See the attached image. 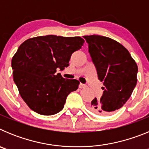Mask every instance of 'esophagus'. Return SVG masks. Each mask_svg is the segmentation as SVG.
<instances>
[{
	"instance_id": "1",
	"label": "esophagus",
	"mask_w": 149,
	"mask_h": 149,
	"mask_svg": "<svg viewBox=\"0 0 149 149\" xmlns=\"http://www.w3.org/2000/svg\"><path fill=\"white\" fill-rule=\"evenodd\" d=\"M86 85H85V84H79V88H81V89H84V88H85L86 87Z\"/></svg>"
}]
</instances>
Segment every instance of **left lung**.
Instances as JSON below:
<instances>
[{
  "label": "left lung",
  "mask_w": 149,
  "mask_h": 149,
  "mask_svg": "<svg viewBox=\"0 0 149 149\" xmlns=\"http://www.w3.org/2000/svg\"><path fill=\"white\" fill-rule=\"evenodd\" d=\"M83 37L89 45L98 80L104 85L101 99L95 98L89 109L98 115H110L131 97L137 82V65L129 51L116 41L98 35Z\"/></svg>",
  "instance_id": "left-lung-1"
}]
</instances>
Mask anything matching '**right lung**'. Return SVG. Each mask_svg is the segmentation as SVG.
<instances>
[{
  "label": "right lung",
  "mask_w": 149,
  "mask_h": 149,
  "mask_svg": "<svg viewBox=\"0 0 149 149\" xmlns=\"http://www.w3.org/2000/svg\"><path fill=\"white\" fill-rule=\"evenodd\" d=\"M80 36H41L24 41L12 59L13 80L27 106L44 116L63 110L67 96L77 90V80L63 78L56 68L68 65L72 54L81 49Z\"/></svg>",
  "instance_id": "obj_1"
}]
</instances>
